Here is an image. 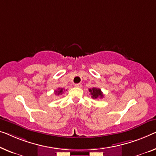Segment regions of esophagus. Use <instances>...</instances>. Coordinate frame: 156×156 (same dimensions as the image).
<instances>
[{"label": "esophagus", "instance_id": "obj_1", "mask_svg": "<svg viewBox=\"0 0 156 156\" xmlns=\"http://www.w3.org/2000/svg\"><path fill=\"white\" fill-rule=\"evenodd\" d=\"M75 87H78V88H80L81 87H82V85H81L80 83H78V84H76L75 85Z\"/></svg>", "mask_w": 156, "mask_h": 156}]
</instances>
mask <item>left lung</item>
Here are the masks:
<instances>
[{
	"instance_id": "left-lung-1",
	"label": "left lung",
	"mask_w": 156,
	"mask_h": 156,
	"mask_svg": "<svg viewBox=\"0 0 156 156\" xmlns=\"http://www.w3.org/2000/svg\"><path fill=\"white\" fill-rule=\"evenodd\" d=\"M89 92L91 94V97L92 99H98V98H103L104 94L102 93L101 90L99 88L92 87L91 89H89Z\"/></svg>"
}]
</instances>
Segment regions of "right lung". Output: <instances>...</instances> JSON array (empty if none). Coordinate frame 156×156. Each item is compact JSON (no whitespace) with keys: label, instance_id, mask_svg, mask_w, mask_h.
<instances>
[{"label":"right lung","instance_id":"1","mask_svg":"<svg viewBox=\"0 0 156 156\" xmlns=\"http://www.w3.org/2000/svg\"><path fill=\"white\" fill-rule=\"evenodd\" d=\"M64 90L63 89V88H58L57 90H55V94L59 95V94H62V93L64 92Z\"/></svg>","mask_w":156,"mask_h":156}]
</instances>
